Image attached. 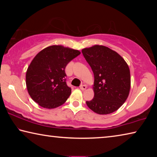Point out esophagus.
<instances>
[{
  "mask_svg": "<svg viewBox=\"0 0 157 157\" xmlns=\"http://www.w3.org/2000/svg\"><path fill=\"white\" fill-rule=\"evenodd\" d=\"M86 87H87L86 85H85V84L81 85V86H80V89L82 90V91H84V90H86Z\"/></svg>",
  "mask_w": 157,
  "mask_h": 157,
  "instance_id": "esophagus-1",
  "label": "esophagus"
}]
</instances>
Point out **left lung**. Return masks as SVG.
Returning <instances> with one entry per match:
<instances>
[{"mask_svg": "<svg viewBox=\"0 0 157 157\" xmlns=\"http://www.w3.org/2000/svg\"><path fill=\"white\" fill-rule=\"evenodd\" d=\"M82 52L94 75V98L86 101L87 106L100 115L118 110L128 98L131 86L127 62L118 52L101 45L85 48Z\"/></svg>", "mask_w": 157, "mask_h": 157, "instance_id": "obj_1", "label": "left lung"}]
</instances>
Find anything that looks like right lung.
<instances>
[{"label": "right lung", "mask_w": 157, "mask_h": 157, "mask_svg": "<svg viewBox=\"0 0 157 157\" xmlns=\"http://www.w3.org/2000/svg\"><path fill=\"white\" fill-rule=\"evenodd\" d=\"M80 53L61 45L41 50L26 71V86L32 99L46 109L62 105L71 94V89L66 82L65 68Z\"/></svg>", "instance_id": "obj_1"}]
</instances>
